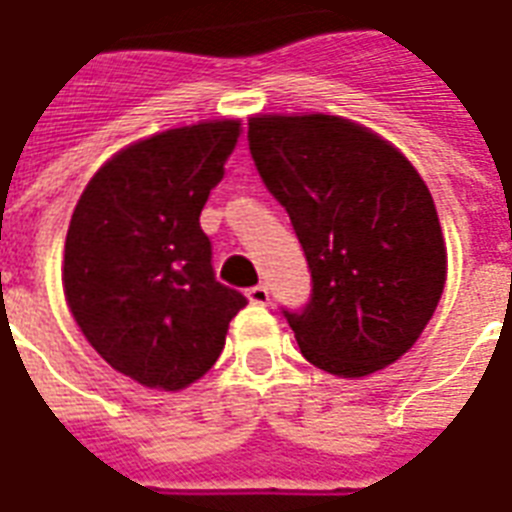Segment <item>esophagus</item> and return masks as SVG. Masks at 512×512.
<instances>
[{"label":"esophagus","mask_w":512,"mask_h":512,"mask_svg":"<svg viewBox=\"0 0 512 512\" xmlns=\"http://www.w3.org/2000/svg\"><path fill=\"white\" fill-rule=\"evenodd\" d=\"M248 299H251V304H269V288L267 285H253V288H248Z\"/></svg>","instance_id":"1"}]
</instances>
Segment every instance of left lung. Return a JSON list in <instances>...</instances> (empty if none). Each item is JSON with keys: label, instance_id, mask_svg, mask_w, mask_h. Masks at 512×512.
I'll return each mask as SVG.
<instances>
[{"label": "left lung", "instance_id": "1", "mask_svg": "<svg viewBox=\"0 0 512 512\" xmlns=\"http://www.w3.org/2000/svg\"><path fill=\"white\" fill-rule=\"evenodd\" d=\"M248 146L310 264V301L283 307L301 355L336 376L395 363L425 331L446 283L425 181L387 141L331 114L251 117Z\"/></svg>", "mask_w": 512, "mask_h": 512}]
</instances>
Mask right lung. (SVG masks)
Segmentation results:
<instances>
[{
    "label": "right lung",
    "mask_w": 512,
    "mask_h": 512,
    "mask_svg": "<svg viewBox=\"0 0 512 512\" xmlns=\"http://www.w3.org/2000/svg\"><path fill=\"white\" fill-rule=\"evenodd\" d=\"M240 122H200L138 141L79 197L63 293L95 352L120 374L181 390L219 360L243 293L216 280L200 227Z\"/></svg>",
    "instance_id": "1"
}]
</instances>
